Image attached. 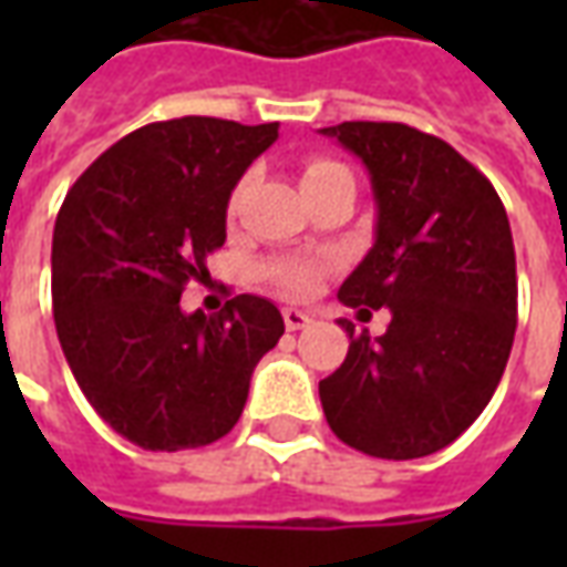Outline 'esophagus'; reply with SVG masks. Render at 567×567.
Segmentation results:
<instances>
[{"label":"esophagus","mask_w":567,"mask_h":567,"mask_svg":"<svg viewBox=\"0 0 567 567\" xmlns=\"http://www.w3.org/2000/svg\"><path fill=\"white\" fill-rule=\"evenodd\" d=\"M282 319L288 331H303V328H309V321H312L307 312H300V309H285Z\"/></svg>","instance_id":"obj_1"}]
</instances>
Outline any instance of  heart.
Instances as JSON below:
<instances>
[{
  "instance_id": "obj_1",
  "label": "heart",
  "mask_w": 567,
  "mask_h": 567,
  "mask_svg": "<svg viewBox=\"0 0 567 567\" xmlns=\"http://www.w3.org/2000/svg\"><path fill=\"white\" fill-rule=\"evenodd\" d=\"M340 173H349L343 163L328 161V157H309L303 163V187L319 185L324 178ZM236 197H239V190H236ZM321 272H324V267L316 260H285V264L270 267V279L285 297H309L319 288Z\"/></svg>"
}]
</instances>
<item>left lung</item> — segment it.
<instances>
[{"mask_svg":"<svg viewBox=\"0 0 567 567\" xmlns=\"http://www.w3.org/2000/svg\"><path fill=\"white\" fill-rule=\"evenodd\" d=\"M368 166L377 239L340 300L389 309L382 337L349 333L319 382L324 419L352 450L422 458L450 446L486 410L516 331V255L504 203L450 142L392 121L321 130Z\"/></svg>","mask_w":567,"mask_h":567,"instance_id":"1","label":"left lung"}]
</instances>
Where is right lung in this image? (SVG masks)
<instances>
[{
    "label": "right lung",
    "instance_id": "add662e5",
    "mask_svg": "<svg viewBox=\"0 0 567 567\" xmlns=\"http://www.w3.org/2000/svg\"><path fill=\"white\" fill-rule=\"evenodd\" d=\"M279 124L173 117L133 130L69 187L54 224L51 297L63 355L84 398L121 437L151 452L197 450L243 416L255 364L285 321L236 295L185 312L227 239V199Z\"/></svg>",
    "mask_w": 567,
    "mask_h": 567
}]
</instances>
